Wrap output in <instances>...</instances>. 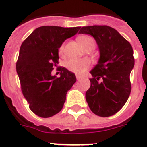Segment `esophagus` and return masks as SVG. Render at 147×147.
Listing matches in <instances>:
<instances>
[{"label":"esophagus","mask_w":147,"mask_h":147,"mask_svg":"<svg viewBox=\"0 0 147 147\" xmlns=\"http://www.w3.org/2000/svg\"><path fill=\"white\" fill-rule=\"evenodd\" d=\"M76 78H77V80H78V81H80V80L82 78V77L78 75V74H76Z\"/></svg>","instance_id":"34e87169"}]
</instances>
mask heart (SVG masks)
Masks as SVG:
<instances>
[{
    "instance_id": "b5f03b06",
    "label": "heart",
    "mask_w": 147,
    "mask_h": 147,
    "mask_svg": "<svg viewBox=\"0 0 147 147\" xmlns=\"http://www.w3.org/2000/svg\"><path fill=\"white\" fill-rule=\"evenodd\" d=\"M78 42L82 49L87 46H92L94 47L95 41L94 39L88 35H83L78 38ZM64 50V45L61 46L59 48V53L61 54ZM90 62L87 59H70L65 62V67L69 70L74 72L77 74H82L89 67Z\"/></svg>"
}]
</instances>
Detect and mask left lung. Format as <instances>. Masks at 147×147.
Wrapping results in <instances>:
<instances>
[{"instance_id": "8db88e82", "label": "left lung", "mask_w": 147, "mask_h": 147, "mask_svg": "<svg viewBox=\"0 0 147 147\" xmlns=\"http://www.w3.org/2000/svg\"><path fill=\"white\" fill-rule=\"evenodd\" d=\"M79 34L92 35L100 51L98 62L90 71L92 78L86 101L94 114L111 116L123 107L131 93L130 74L135 65L132 47L109 26L82 27Z\"/></svg>"}]
</instances>
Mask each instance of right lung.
<instances>
[{"mask_svg": "<svg viewBox=\"0 0 147 147\" xmlns=\"http://www.w3.org/2000/svg\"><path fill=\"white\" fill-rule=\"evenodd\" d=\"M80 28L42 26L21 44L16 72L23 95L35 115L48 118L63 108L66 93L77 81L75 74L65 67L58 68L61 72L59 78L51 72L59 64V48L62 42Z\"/></svg>", "mask_w": 147, "mask_h": 147, "instance_id": "obj_1", "label": "right lung"}]
</instances>
